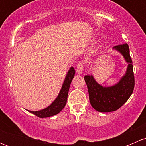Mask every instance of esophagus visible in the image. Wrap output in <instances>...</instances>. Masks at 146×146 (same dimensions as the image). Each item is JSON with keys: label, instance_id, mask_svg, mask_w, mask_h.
Segmentation results:
<instances>
[{"label": "esophagus", "instance_id": "obj_1", "mask_svg": "<svg viewBox=\"0 0 146 146\" xmlns=\"http://www.w3.org/2000/svg\"><path fill=\"white\" fill-rule=\"evenodd\" d=\"M84 67H85V66H84V63L82 62V61H80V62H79L78 64L76 69H77V72L78 73V74H80V73H82Z\"/></svg>", "mask_w": 146, "mask_h": 146}]
</instances>
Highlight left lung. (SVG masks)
<instances>
[{
    "instance_id": "1",
    "label": "left lung",
    "mask_w": 146,
    "mask_h": 146,
    "mask_svg": "<svg viewBox=\"0 0 146 146\" xmlns=\"http://www.w3.org/2000/svg\"><path fill=\"white\" fill-rule=\"evenodd\" d=\"M114 48L123 56L129 64L126 74L117 85L105 88L95 81L92 76L84 77L88 86L90 102L92 107L100 112H110L118 110L129 100L134 89L133 62L129 45L127 44L117 45Z\"/></svg>"
}]
</instances>
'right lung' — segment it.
<instances>
[{"label": "right lung", "mask_w": 146, "mask_h": 146, "mask_svg": "<svg viewBox=\"0 0 146 146\" xmlns=\"http://www.w3.org/2000/svg\"><path fill=\"white\" fill-rule=\"evenodd\" d=\"M75 76V70L73 67L70 68V70L68 72V74L66 76V78L63 84L62 88L60 91L59 95H58L56 99L54 101V102L48 106V107L45 108L44 110H40L37 111H28L32 114H35L36 117L39 118H46V117H52L58 114L64 108L65 105L67 102L68 93L69 88L71 83L72 80Z\"/></svg>", "instance_id": "right-lung-1"}]
</instances>
